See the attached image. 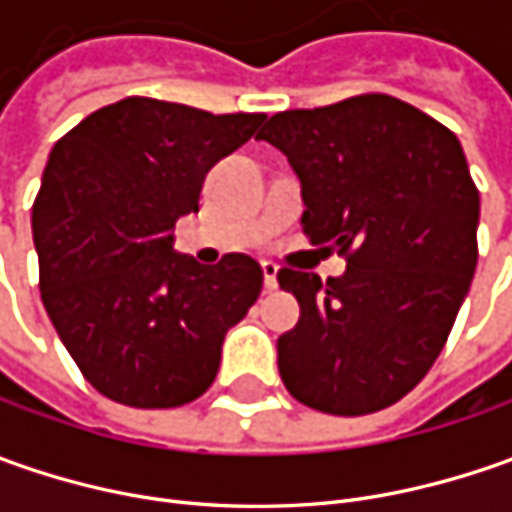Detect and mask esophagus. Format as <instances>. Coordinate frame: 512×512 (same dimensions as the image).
Listing matches in <instances>:
<instances>
[{
    "label": "esophagus",
    "mask_w": 512,
    "mask_h": 512,
    "mask_svg": "<svg viewBox=\"0 0 512 512\" xmlns=\"http://www.w3.org/2000/svg\"><path fill=\"white\" fill-rule=\"evenodd\" d=\"M262 273H265V290H276L279 287V279H276L279 267L273 265V262H262Z\"/></svg>",
    "instance_id": "obj_1"
}]
</instances>
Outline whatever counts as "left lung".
Instances as JSON below:
<instances>
[{
    "mask_svg": "<svg viewBox=\"0 0 512 512\" xmlns=\"http://www.w3.org/2000/svg\"><path fill=\"white\" fill-rule=\"evenodd\" d=\"M302 179L310 245L347 270L322 282L282 267L302 316L279 336L296 402L333 416L376 413L439 359L479 262V190L456 133L387 93L282 110L256 136Z\"/></svg>",
    "mask_w": 512,
    "mask_h": 512,
    "instance_id": "1",
    "label": "left lung"
}]
</instances>
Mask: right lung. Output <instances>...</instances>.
Masks as SVG:
<instances>
[{"label":"right lung","mask_w":512,"mask_h":512,"mask_svg":"<svg viewBox=\"0 0 512 512\" xmlns=\"http://www.w3.org/2000/svg\"><path fill=\"white\" fill-rule=\"evenodd\" d=\"M265 119L128 96L50 150L30 219L42 305L102 396L162 410L216 379L225 333L265 276L245 253L219 265L173 253V227L199 210L207 170Z\"/></svg>","instance_id":"1"}]
</instances>
